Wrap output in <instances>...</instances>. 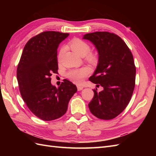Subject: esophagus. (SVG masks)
Masks as SVG:
<instances>
[{
    "label": "esophagus",
    "instance_id": "1",
    "mask_svg": "<svg viewBox=\"0 0 156 156\" xmlns=\"http://www.w3.org/2000/svg\"><path fill=\"white\" fill-rule=\"evenodd\" d=\"M83 88H84V87H82V86H77V89H78V91L82 90Z\"/></svg>",
    "mask_w": 156,
    "mask_h": 156
}]
</instances>
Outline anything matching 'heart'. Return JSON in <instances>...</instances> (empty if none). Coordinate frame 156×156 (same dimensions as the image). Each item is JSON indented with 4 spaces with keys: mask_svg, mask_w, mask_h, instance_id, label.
Instances as JSON below:
<instances>
[{
    "mask_svg": "<svg viewBox=\"0 0 156 156\" xmlns=\"http://www.w3.org/2000/svg\"><path fill=\"white\" fill-rule=\"evenodd\" d=\"M68 46L72 50L81 56H86V59L92 64H95L98 62V56L94 53L90 51V45L87 42L79 38L72 39L68 43ZM65 48L62 47L59 49L58 59L59 62L61 61L62 56L64 54ZM90 73V69L87 67H83L78 69H73L68 72L67 77L72 82L76 84H80L82 80Z\"/></svg>",
    "mask_w": 156,
    "mask_h": 156,
    "instance_id": "obj_1",
    "label": "heart"
}]
</instances>
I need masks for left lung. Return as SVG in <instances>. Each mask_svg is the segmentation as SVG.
Listing matches in <instances>:
<instances>
[{
	"mask_svg": "<svg viewBox=\"0 0 156 156\" xmlns=\"http://www.w3.org/2000/svg\"><path fill=\"white\" fill-rule=\"evenodd\" d=\"M96 46L98 64L89 80L103 90L94 89L88 107L96 117L110 120L121 113L130 101L135 85L136 67L127 44L113 33L97 31L84 35Z\"/></svg>",
	"mask_w": 156,
	"mask_h": 156,
	"instance_id": "left-lung-1",
	"label": "left lung"
}]
</instances>
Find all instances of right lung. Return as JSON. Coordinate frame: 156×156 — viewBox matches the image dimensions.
I'll use <instances>...</instances> for the list:
<instances>
[{
    "label": "right lung",
    "mask_w": 156,
    "mask_h": 156,
    "mask_svg": "<svg viewBox=\"0 0 156 156\" xmlns=\"http://www.w3.org/2000/svg\"><path fill=\"white\" fill-rule=\"evenodd\" d=\"M69 34L48 31L31 38L25 44L16 69L22 98L33 113L44 121L64 115L68 102L77 91L64 79L57 88L51 84V76L58 69L57 49Z\"/></svg>",
    "instance_id": "add662e5"
}]
</instances>
